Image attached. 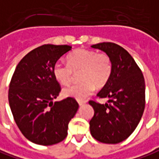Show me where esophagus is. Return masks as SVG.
<instances>
[{"mask_svg":"<svg viewBox=\"0 0 159 159\" xmlns=\"http://www.w3.org/2000/svg\"><path fill=\"white\" fill-rule=\"evenodd\" d=\"M85 103H86V101H82V100H78V104H79L80 107H82V106H84Z\"/></svg>","mask_w":159,"mask_h":159,"instance_id":"1","label":"esophagus"}]
</instances>
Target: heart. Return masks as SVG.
Returning a JSON list of instances; mask_svg holds the SVG:
<instances>
[{"label":"heart","mask_w":159,"mask_h":159,"mask_svg":"<svg viewBox=\"0 0 159 159\" xmlns=\"http://www.w3.org/2000/svg\"><path fill=\"white\" fill-rule=\"evenodd\" d=\"M68 64L58 61L54 64L52 74L54 78L63 85L72 80L73 71L82 69L80 84L64 88V97L83 100L92 94L95 87L101 88L109 81L112 71L111 58L106 53H98L94 50L80 48L70 52L67 57Z\"/></svg>","instance_id":"heart-1"}]
</instances>
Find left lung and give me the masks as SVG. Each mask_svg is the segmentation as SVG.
<instances>
[{"label": "left lung", "mask_w": 159, "mask_h": 159, "mask_svg": "<svg viewBox=\"0 0 159 159\" xmlns=\"http://www.w3.org/2000/svg\"><path fill=\"white\" fill-rule=\"evenodd\" d=\"M111 58L112 71L107 84L98 93L107 98L106 104L90 101L94 116L90 121L92 137L104 143L115 144L134 132L145 107V82L133 57L123 47L111 42L92 45Z\"/></svg>", "instance_id": "8db88e82"}]
</instances>
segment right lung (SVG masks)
I'll return each mask as SVG.
<instances>
[{
  "label": "right lung",
  "mask_w": 159,
  "mask_h": 159,
  "mask_svg": "<svg viewBox=\"0 0 159 159\" xmlns=\"http://www.w3.org/2000/svg\"><path fill=\"white\" fill-rule=\"evenodd\" d=\"M71 48L68 45L37 47L20 61L11 78L8 103L15 121L22 134L36 144L63 141L78 110V103L72 98L52 102L61 91L53 66Z\"/></svg>",
  "instance_id": "obj_1"
}]
</instances>
